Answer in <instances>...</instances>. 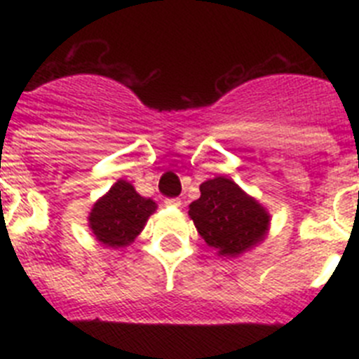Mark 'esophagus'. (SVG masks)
I'll use <instances>...</instances> for the list:
<instances>
[{
    "label": "esophagus",
    "instance_id": "esophagus-1",
    "mask_svg": "<svg viewBox=\"0 0 359 359\" xmlns=\"http://www.w3.org/2000/svg\"><path fill=\"white\" fill-rule=\"evenodd\" d=\"M165 205H167V207H182V199H177V198L165 199Z\"/></svg>",
    "mask_w": 359,
    "mask_h": 359
}]
</instances>
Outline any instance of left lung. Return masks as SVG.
I'll return each mask as SVG.
<instances>
[{
  "label": "left lung",
  "instance_id": "obj_1",
  "mask_svg": "<svg viewBox=\"0 0 359 359\" xmlns=\"http://www.w3.org/2000/svg\"><path fill=\"white\" fill-rule=\"evenodd\" d=\"M199 192V199L189 205V217L217 255L233 259L266 239L271 215L230 177L207 180Z\"/></svg>",
  "mask_w": 359,
  "mask_h": 359
}]
</instances>
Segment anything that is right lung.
<instances>
[{"instance_id":"add662e5","label":"right lung","mask_w":359,"mask_h":359,"mask_svg":"<svg viewBox=\"0 0 359 359\" xmlns=\"http://www.w3.org/2000/svg\"><path fill=\"white\" fill-rule=\"evenodd\" d=\"M156 203L144 198L126 180H118L88 215L90 230L98 243L113 250L126 248L140 236L147 219L156 212Z\"/></svg>"}]
</instances>
